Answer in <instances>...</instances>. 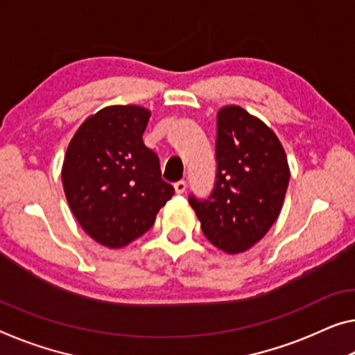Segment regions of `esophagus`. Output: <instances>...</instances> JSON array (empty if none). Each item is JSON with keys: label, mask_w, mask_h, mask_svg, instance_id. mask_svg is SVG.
I'll use <instances>...</instances> for the list:
<instances>
[{"label": "esophagus", "mask_w": 355, "mask_h": 355, "mask_svg": "<svg viewBox=\"0 0 355 355\" xmlns=\"http://www.w3.org/2000/svg\"><path fill=\"white\" fill-rule=\"evenodd\" d=\"M185 189H187V182L185 181H178L176 184H174V190H176V193H184Z\"/></svg>", "instance_id": "1"}]
</instances>
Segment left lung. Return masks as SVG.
Returning a JSON list of instances; mask_svg holds the SVG:
<instances>
[{
  "label": "left lung",
  "instance_id": "left-lung-1",
  "mask_svg": "<svg viewBox=\"0 0 355 355\" xmlns=\"http://www.w3.org/2000/svg\"><path fill=\"white\" fill-rule=\"evenodd\" d=\"M216 181L189 203L205 236L227 254L252 248L279 216L288 185L286 152L266 125L239 106L217 112Z\"/></svg>",
  "mask_w": 355,
  "mask_h": 355
}]
</instances>
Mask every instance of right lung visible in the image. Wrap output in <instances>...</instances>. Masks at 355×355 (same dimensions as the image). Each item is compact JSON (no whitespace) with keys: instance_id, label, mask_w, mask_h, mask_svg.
Segmentation results:
<instances>
[{"instance_id":"1","label":"right lung","mask_w":355,"mask_h":355,"mask_svg":"<svg viewBox=\"0 0 355 355\" xmlns=\"http://www.w3.org/2000/svg\"><path fill=\"white\" fill-rule=\"evenodd\" d=\"M150 112L109 106L87 119L68 146L62 181L84 232L107 248H123L154 225L174 189L162 179L160 160L146 147Z\"/></svg>"}]
</instances>
